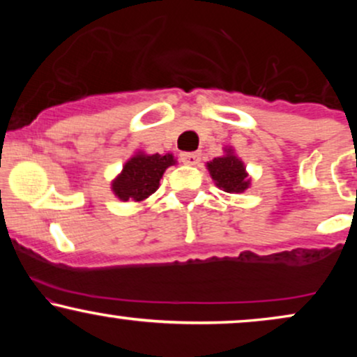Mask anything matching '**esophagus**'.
<instances>
[{"instance_id": "34e87169", "label": "esophagus", "mask_w": 357, "mask_h": 357, "mask_svg": "<svg viewBox=\"0 0 357 357\" xmlns=\"http://www.w3.org/2000/svg\"><path fill=\"white\" fill-rule=\"evenodd\" d=\"M181 161L184 162V165H198L199 161V154L198 153H181Z\"/></svg>"}]
</instances>
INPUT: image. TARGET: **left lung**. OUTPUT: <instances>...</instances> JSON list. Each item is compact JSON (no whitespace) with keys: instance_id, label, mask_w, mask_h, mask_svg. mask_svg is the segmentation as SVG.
<instances>
[{"instance_id":"1","label":"left lung","mask_w":357,"mask_h":357,"mask_svg":"<svg viewBox=\"0 0 357 357\" xmlns=\"http://www.w3.org/2000/svg\"><path fill=\"white\" fill-rule=\"evenodd\" d=\"M208 171L216 186L227 192H241L247 190L250 184L243 162L236 155H233L231 151H228V154L223 158H215L208 162Z\"/></svg>"}]
</instances>
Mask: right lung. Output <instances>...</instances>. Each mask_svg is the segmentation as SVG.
I'll return each instance as SVG.
<instances>
[{
    "label": "right lung",
    "mask_w": 357,
    "mask_h": 357,
    "mask_svg": "<svg viewBox=\"0 0 357 357\" xmlns=\"http://www.w3.org/2000/svg\"><path fill=\"white\" fill-rule=\"evenodd\" d=\"M174 162L173 154H136L112 183V191L122 202H142L158 190L166 167Z\"/></svg>",
    "instance_id": "right-lung-1"
}]
</instances>
